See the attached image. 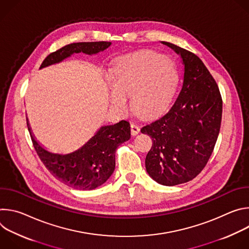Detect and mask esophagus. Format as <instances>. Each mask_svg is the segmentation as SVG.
Listing matches in <instances>:
<instances>
[{"label": "esophagus", "mask_w": 249, "mask_h": 249, "mask_svg": "<svg viewBox=\"0 0 249 249\" xmlns=\"http://www.w3.org/2000/svg\"><path fill=\"white\" fill-rule=\"evenodd\" d=\"M131 133L133 136H136L140 133V126L137 123H132L131 124Z\"/></svg>", "instance_id": "esophagus-1"}]
</instances>
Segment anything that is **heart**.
<instances>
[{
    "mask_svg": "<svg viewBox=\"0 0 249 249\" xmlns=\"http://www.w3.org/2000/svg\"><path fill=\"white\" fill-rule=\"evenodd\" d=\"M109 98L124 109L131 94L133 109L144 117L163 112L171 102L179 82L176 63L167 56L144 50L119 58L112 71Z\"/></svg>",
    "mask_w": 249,
    "mask_h": 249,
    "instance_id": "obj_1",
    "label": "heart"
}]
</instances>
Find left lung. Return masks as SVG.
<instances>
[{"label":"left lung","mask_w":249,"mask_h":249,"mask_svg":"<svg viewBox=\"0 0 249 249\" xmlns=\"http://www.w3.org/2000/svg\"><path fill=\"white\" fill-rule=\"evenodd\" d=\"M180 55L183 84L170 108L141 129L153 139L146 169L158 183L192 180L207 164L219 136L223 100L214 78L194 53L161 41Z\"/></svg>","instance_id":"8db88e82"}]
</instances>
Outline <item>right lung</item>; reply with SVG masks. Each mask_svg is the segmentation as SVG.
I'll use <instances>...</instances> for the list:
<instances>
[{
  "mask_svg": "<svg viewBox=\"0 0 249 249\" xmlns=\"http://www.w3.org/2000/svg\"><path fill=\"white\" fill-rule=\"evenodd\" d=\"M110 45L111 42L107 41L69 44L50 53L42 62L40 69L59 63L74 53L92 55L107 49ZM26 123L33 147L46 168L61 182L79 190H92L109 178L115 168L117 148L131 138L130 123L121 120L114 125L102 126L78 151L60 155L42 148L34 139L28 121Z\"/></svg>",
  "mask_w": 249,
  "mask_h": 249,
  "instance_id": "right-lung-1",
  "label": "right lung"
}]
</instances>
